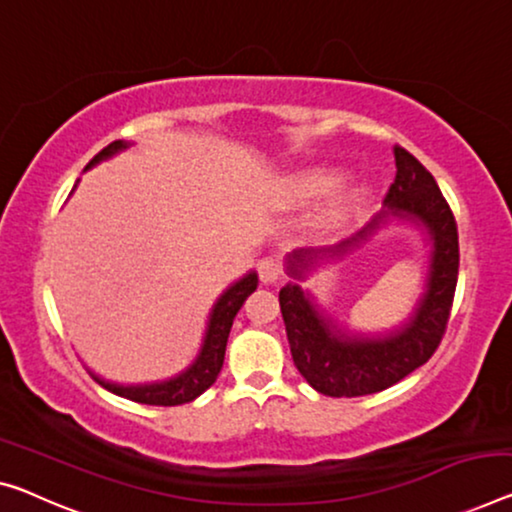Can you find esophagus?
Listing matches in <instances>:
<instances>
[{"instance_id":"esophagus-1","label":"esophagus","mask_w":512,"mask_h":512,"mask_svg":"<svg viewBox=\"0 0 512 512\" xmlns=\"http://www.w3.org/2000/svg\"><path fill=\"white\" fill-rule=\"evenodd\" d=\"M258 277L263 283H277L283 277V265L279 258L265 256L258 261Z\"/></svg>"}]
</instances>
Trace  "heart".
I'll return each mask as SVG.
<instances>
[{
	"instance_id": "b5f03b06",
	"label": "heart",
	"mask_w": 512,
	"mask_h": 512,
	"mask_svg": "<svg viewBox=\"0 0 512 512\" xmlns=\"http://www.w3.org/2000/svg\"><path fill=\"white\" fill-rule=\"evenodd\" d=\"M341 171L327 164L300 169L288 178L286 190L293 201H311L327 194L325 208H322V222L341 224L355 215L368 199V185L364 183H338Z\"/></svg>"
}]
</instances>
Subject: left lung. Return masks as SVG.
Wrapping results in <instances>:
<instances>
[{
	"label": "left lung",
	"mask_w": 512,
	"mask_h": 512,
	"mask_svg": "<svg viewBox=\"0 0 512 512\" xmlns=\"http://www.w3.org/2000/svg\"><path fill=\"white\" fill-rule=\"evenodd\" d=\"M396 180L382 210L364 229L332 247H300L286 256L293 281L279 290L281 316L297 371L318 393L332 398L368 396L403 380L426 364L442 341L455 283H458V226L430 171L405 148H393ZM391 223H410L429 245L424 293L411 316L384 333H355L322 310L301 281L320 264L337 262L367 244Z\"/></svg>",
	"instance_id": "obj_1"
}]
</instances>
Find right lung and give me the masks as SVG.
<instances>
[{"mask_svg": "<svg viewBox=\"0 0 512 512\" xmlns=\"http://www.w3.org/2000/svg\"><path fill=\"white\" fill-rule=\"evenodd\" d=\"M130 146H132L130 141H123V139L112 141V144H109L107 148H102V151L93 157L89 164H86L84 171L96 167V164H100L102 160H109V157L123 153L125 148H130ZM75 187H77V183H75ZM256 286H258V274L251 270L242 279L231 283V286L217 297V302L212 304V309H210L199 355L194 357V361L185 368V371L171 375V377H167V380L141 382V384L112 382V380H105V377H100L98 373H93L91 368H86V371H89V375L100 384V387H105L107 391H112L121 398L135 400V403H141V405L171 407V405L192 403L194 398H199L203 391L215 384L217 375H219V371H222V364H224L226 341H229L233 320H235V316H238L240 306L245 304V300L251 293H254Z\"/></svg>", "mask_w": 512, "mask_h": 512, "instance_id": "1", "label": "right lung"}]
</instances>
